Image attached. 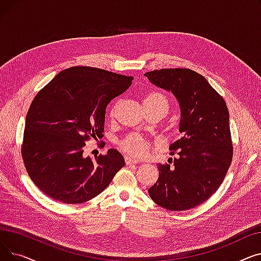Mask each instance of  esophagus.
I'll list each match as a JSON object with an SVG mask.
<instances>
[{"label":"esophagus","instance_id":"34e87169","mask_svg":"<svg viewBox=\"0 0 261 261\" xmlns=\"http://www.w3.org/2000/svg\"><path fill=\"white\" fill-rule=\"evenodd\" d=\"M125 162H126V165H133V164H138L139 161L135 160L129 155H126L125 156Z\"/></svg>","mask_w":261,"mask_h":261}]
</instances>
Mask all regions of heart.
Wrapping results in <instances>:
<instances>
[{
  "label": "heart",
  "instance_id": "obj_1",
  "mask_svg": "<svg viewBox=\"0 0 261 261\" xmlns=\"http://www.w3.org/2000/svg\"><path fill=\"white\" fill-rule=\"evenodd\" d=\"M143 105L145 110H160V111L164 113V115L169 111L170 107L167 95L161 91L149 92L143 99ZM114 111L115 107L111 110V114H114ZM120 148L131 155L142 156L148 151L149 145L140 136L131 134L120 142Z\"/></svg>",
  "mask_w": 261,
  "mask_h": 261
}]
</instances>
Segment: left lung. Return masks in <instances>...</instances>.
I'll list each match as a JSON object with an SVG mask.
<instances>
[{"label":"left lung","instance_id":"1","mask_svg":"<svg viewBox=\"0 0 261 261\" xmlns=\"http://www.w3.org/2000/svg\"><path fill=\"white\" fill-rule=\"evenodd\" d=\"M145 76L174 95L183 133L169 146L170 154L179 156L159 164V179L149 188V196L168 211L194 208L216 193L231 163L226 103L206 78L189 68H163Z\"/></svg>","mask_w":261,"mask_h":261}]
</instances>
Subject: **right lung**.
<instances>
[{"mask_svg": "<svg viewBox=\"0 0 261 261\" xmlns=\"http://www.w3.org/2000/svg\"><path fill=\"white\" fill-rule=\"evenodd\" d=\"M132 76L91 66L60 72L33 100L25 120L22 156L37 187L51 199L79 204L98 196L125 166L115 149L92 160L86 142L101 138L106 108Z\"/></svg>", "mask_w": 261, "mask_h": 261, "instance_id": "add662e5", "label": "right lung"}]
</instances>
